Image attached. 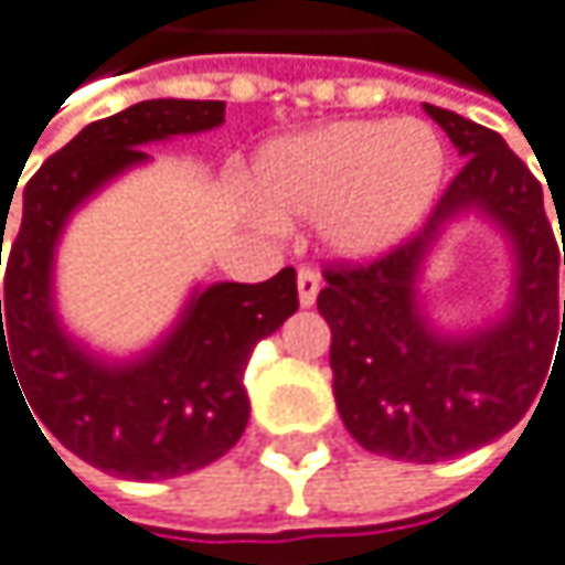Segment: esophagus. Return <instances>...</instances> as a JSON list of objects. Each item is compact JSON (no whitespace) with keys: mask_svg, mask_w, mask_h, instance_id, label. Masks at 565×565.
I'll list each match as a JSON object with an SVG mask.
<instances>
[{"mask_svg":"<svg viewBox=\"0 0 565 565\" xmlns=\"http://www.w3.org/2000/svg\"><path fill=\"white\" fill-rule=\"evenodd\" d=\"M318 295H321V277H318V270L301 267L298 270V301H301V308H311L318 301Z\"/></svg>","mask_w":565,"mask_h":565,"instance_id":"obj_1","label":"esophagus"}]
</instances>
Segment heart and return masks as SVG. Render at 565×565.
<instances>
[{"instance_id": "b5f03b06", "label": "heart", "mask_w": 565, "mask_h": 565, "mask_svg": "<svg viewBox=\"0 0 565 565\" xmlns=\"http://www.w3.org/2000/svg\"><path fill=\"white\" fill-rule=\"evenodd\" d=\"M447 148L420 118H351L257 151L247 194L260 221H318L321 247L374 260L401 247L434 211Z\"/></svg>"}]
</instances>
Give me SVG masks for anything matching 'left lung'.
<instances>
[{
    "label": "left lung",
    "instance_id": "obj_1",
    "mask_svg": "<svg viewBox=\"0 0 565 565\" xmlns=\"http://www.w3.org/2000/svg\"><path fill=\"white\" fill-rule=\"evenodd\" d=\"M424 111L460 151V174L424 231L367 267L328 270L318 295L344 427L364 450L411 463L450 460L513 430L565 338L559 247L540 181L497 131L437 105ZM463 216H483L508 237L514 280L497 319L447 332L429 318L419 285L446 227Z\"/></svg>",
    "mask_w": 565,
    "mask_h": 565
}]
</instances>
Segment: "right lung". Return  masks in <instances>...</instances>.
Returning a JSON list of instances; mask_svg holds the SVG:
<instances>
[{
    "label": "right lung",
    "instance_id": "obj_1",
    "mask_svg": "<svg viewBox=\"0 0 565 565\" xmlns=\"http://www.w3.org/2000/svg\"><path fill=\"white\" fill-rule=\"evenodd\" d=\"M217 125L224 102H138L85 125L22 191L0 301V394L9 377L39 430L121 480H171L224 457L247 427V354L298 311V277L285 267L260 285H198L174 324L131 358L92 351L58 315L55 254L72 214L125 171L148 164L145 145Z\"/></svg>",
    "mask_w": 565,
    "mask_h": 565
}]
</instances>
